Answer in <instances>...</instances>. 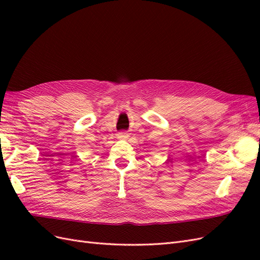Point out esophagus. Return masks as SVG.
<instances>
[{"mask_svg": "<svg viewBox=\"0 0 260 260\" xmlns=\"http://www.w3.org/2000/svg\"><path fill=\"white\" fill-rule=\"evenodd\" d=\"M117 136H118V138L121 139V140H125V139H128V138H129L128 132H124V131H121V132H119V133H118Z\"/></svg>", "mask_w": 260, "mask_h": 260, "instance_id": "34e87169", "label": "esophagus"}]
</instances>
